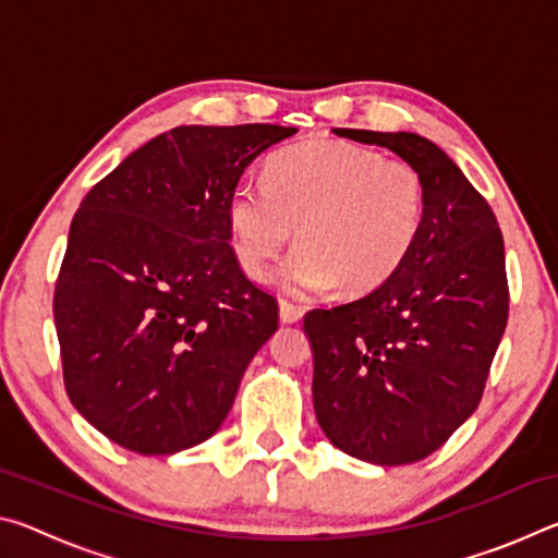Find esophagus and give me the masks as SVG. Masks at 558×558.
<instances>
[{"instance_id": "1", "label": "esophagus", "mask_w": 558, "mask_h": 558, "mask_svg": "<svg viewBox=\"0 0 558 558\" xmlns=\"http://www.w3.org/2000/svg\"><path fill=\"white\" fill-rule=\"evenodd\" d=\"M302 315H305V307L295 305V302H288V300H280V323L292 325V323H300Z\"/></svg>"}]
</instances>
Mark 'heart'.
I'll list each match as a JSON object with an SVG mask.
<instances>
[{
    "instance_id": "1",
    "label": "heart",
    "mask_w": 558,
    "mask_h": 558,
    "mask_svg": "<svg viewBox=\"0 0 558 558\" xmlns=\"http://www.w3.org/2000/svg\"><path fill=\"white\" fill-rule=\"evenodd\" d=\"M231 248L251 280H268L272 260L298 229L282 263L292 295L339 288L352 295L391 280L426 223V182L411 162L335 140L282 149L266 184L241 182L226 204Z\"/></svg>"
}]
</instances>
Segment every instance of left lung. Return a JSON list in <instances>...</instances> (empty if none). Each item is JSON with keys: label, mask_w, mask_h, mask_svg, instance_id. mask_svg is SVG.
Wrapping results in <instances>:
<instances>
[{"label": "left lung", "mask_w": 558, "mask_h": 558, "mask_svg": "<svg viewBox=\"0 0 558 558\" xmlns=\"http://www.w3.org/2000/svg\"><path fill=\"white\" fill-rule=\"evenodd\" d=\"M332 132L391 149L426 182V223L399 272L369 295L305 315L319 428L347 456L409 465L438 450L483 399L509 313L502 231L430 140Z\"/></svg>", "instance_id": "obj_1"}]
</instances>
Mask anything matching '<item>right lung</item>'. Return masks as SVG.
I'll return each mask as SVG.
<instances>
[{"label":"right lung","mask_w":558,"mask_h":558,"mask_svg":"<svg viewBox=\"0 0 558 558\" xmlns=\"http://www.w3.org/2000/svg\"><path fill=\"white\" fill-rule=\"evenodd\" d=\"M295 128L182 125L90 189L56 280L53 323L71 403L140 456L211 438L278 302L231 248L226 204L263 149Z\"/></svg>","instance_id":"1"}]
</instances>
